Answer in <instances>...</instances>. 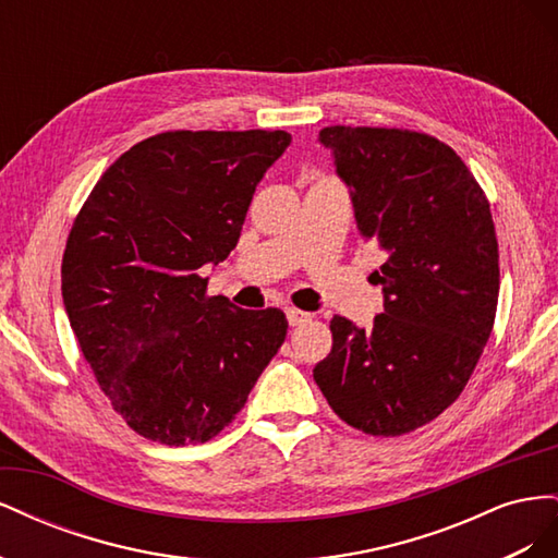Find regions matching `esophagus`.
<instances>
[{
  "label": "esophagus",
  "instance_id": "1",
  "mask_svg": "<svg viewBox=\"0 0 558 558\" xmlns=\"http://www.w3.org/2000/svg\"><path fill=\"white\" fill-rule=\"evenodd\" d=\"M286 318H289L291 326H302V324H305V320L312 318V314L310 312H302L298 307H286Z\"/></svg>",
  "mask_w": 558,
  "mask_h": 558
}]
</instances>
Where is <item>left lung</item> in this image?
I'll use <instances>...</instances> for the list:
<instances>
[{"instance_id": "left-lung-1", "label": "left lung", "mask_w": 558, "mask_h": 558, "mask_svg": "<svg viewBox=\"0 0 558 558\" xmlns=\"http://www.w3.org/2000/svg\"><path fill=\"white\" fill-rule=\"evenodd\" d=\"M337 174L363 238L386 263L384 314L359 330L332 316L314 381L332 412L375 437L430 424L463 393L494 330L500 272L488 199L456 150L426 132L330 125Z\"/></svg>"}]
</instances>
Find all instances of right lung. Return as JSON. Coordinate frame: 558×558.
Listing matches in <instances>:
<instances>
[{
    "label": "right lung",
    "instance_id": "add662e5",
    "mask_svg": "<svg viewBox=\"0 0 558 558\" xmlns=\"http://www.w3.org/2000/svg\"><path fill=\"white\" fill-rule=\"evenodd\" d=\"M283 130H170L99 177L62 256L72 330L116 414L146 440L209 442L286 340L281 310L207 295L197 269L238 246Z\"/></svg>",
    "mask_w": 558,
    "mask_h": 558
}]
</instances>
